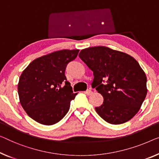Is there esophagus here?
<instances>
[{"instance_id":"esophagus-1","label":"esophagus","mask_w":159,"mask_h":159,"mask_svg":"<svg viewBox=\"0 0 159 159\" xmlns=\"http://www.w3.org/2000/svg\"><path fill=\"white\" fill-rule=\"evenodd\" d=\"M85 93L88 95V96H90V95H91L92 93H93V91H91V90H86V91H85Z\"/></svg>"}]
</instances>
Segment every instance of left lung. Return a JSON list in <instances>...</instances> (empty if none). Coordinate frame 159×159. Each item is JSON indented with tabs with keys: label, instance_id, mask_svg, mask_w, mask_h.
<instances>
[{
	"label": "left lung",
	"instance_id": "left-lung-1",
	"mask_svg": "<svg viewBox=\"0 0 159 159\" xmlns=\"http://www.w3.org/2000/svg\"><path fill=\"white\" fill-rule=\"evenodd\" d=\"M79 56L93 72L92 87L103 97L97 113L111 124L131 120L147 94L146 75L136 59L106 46L83 49Z\"/></svg>",
	"mask_w": 159,
	"mask_h": 159
}]
</instances>
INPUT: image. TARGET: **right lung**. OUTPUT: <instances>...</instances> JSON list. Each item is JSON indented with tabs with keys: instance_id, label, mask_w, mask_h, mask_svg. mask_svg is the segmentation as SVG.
Returning <instances> with one entry per match:
<instances>
[{
	"instance_id": "1",
	"label": "right lung",
	"mask_w": 159,
	"mask_h": 159,
	"mask_svg": "<svg viewBox=\"0 0 159 159\" xmlns=\"http://www.w3.org/2000/svg\"><path fill=\"white\" fill-rule=\"evenodd\" d=\"M79 50H61L35 59L20 75L19 100L28 116L43 125H53L69 111L75 95L66 79L68 63Z\"/></svg>"
}]
</instances>
